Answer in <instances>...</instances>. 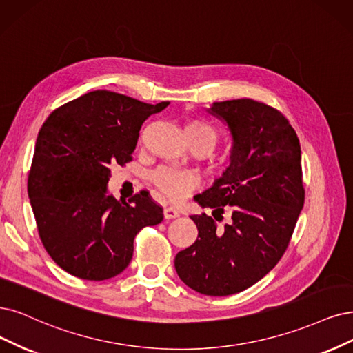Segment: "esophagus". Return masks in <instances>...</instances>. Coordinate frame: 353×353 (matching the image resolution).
<instances>
[{"instance_id": "obj_1", "label": "esophagus", "mask_w": 353, "mask_h": 353, "mask_svg": "<svg viewBox=\"0 0 353 353\" xmlns=\"http://www.w3.org/2000/svg\"><path fill=\"white\" fill-rule=\"evenodd\" d=\"M180 212L176 210L174 206H165L164 208V218L165 219H173V218H179Z\"/></svg>"}]
</instances>
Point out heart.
Masks as SVG:
<instances>
[{"instance_id":"obj_1","label":"heart","mask_w":353,"mask_h":353,"mask_svg":"<svg viewBox=\"0 0 353 353\" xmlns=\"http://www.w3.org/2000/svg\"><path fill=\"white\" fill-rule=\"evenodd\" d=\"M186 138L203 141L211 148L218 139L216 129L202 119L190 121L186 128ZM154 185L159 188L170 199H181L198 185V177L189 170H181L174 167H160L151 176Z\"/></svg>"}]
</instances>
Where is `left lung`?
Returning a JSON list of instances; mask_svg holds the SVG:
<instances>
[{"mask_svg": "<svg viewBox=\"0 0 353 353\" xmlns=\"http://www.w3.org/2000/svg\"><path fill=\"white\" fill-rule=\"evenodd\" d=\"M208 112L228 125L230 165L194 196L212 216L190 215L198 239L177 253L174 266L189 288L225 296L262 279L288 247L305 198L301 147L290 121L265 103L215 101ZM225 210L230 223L218 228L214 219Z\"/></svg>", "mask_w": 353, "mask_h": 353, "instance_id": "8db88e82", "label": "left lung"}]
</instances>
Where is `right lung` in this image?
Segmentation results:
<instances>
[{
  "mask_svg": "<svg viewBox=\"0 0 353 353\" xmlns=\"http://www.w3.org/2000/svg\"><path fill=\"white\" fill-rule=\"evenodd\" d=\"M168 104L96 90L52 112L39 130L29 198L43 247L70 275H119L137 234L163 221V208L148 193L117 201L108 181L112 165L132 161L142 123Z\"/></svg>",
  "mask_w": 353,
  "mask_h": 353,
  "instance_id": "right-lung-1",
  "label": "right lung"
}]
</instances>
